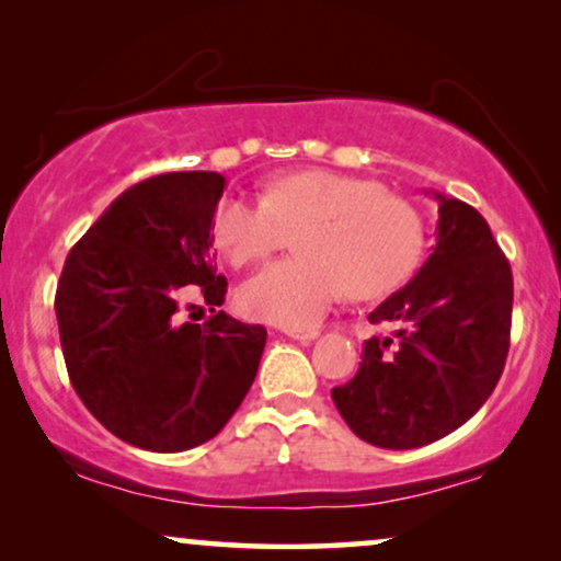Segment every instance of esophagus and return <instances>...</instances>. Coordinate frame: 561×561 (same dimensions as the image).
Wrapping results in <instances>:
<instances>
[{
    "mask_svg": "<svg viewBox=\"0 0 561 561\" xmlns=\"http://www.w3.org/2000/svg\"><path fill=\"white\" fill-rule=\"evenodd\" d=\"M289 339H297V342H313L318 336V329H285Z\"/></svg>",
    "mask_w": 561,
    "mask_h": 561,
    "instance_id": "34e87169",
    "label": "esophagus"
}]
</instances>
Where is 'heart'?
Masks as SVG:
<instances>
[{
    "mask_svg": "<svg viewBox=\"0 0 561 561\" xmlns=\"http://www.w3.org/2000/svg\"><path fill=\"white\" fill-rule=\"evenodd\" d=\"M297 232L300 256L276 261L238 289L248 318L308 329L346 293L380 297L407 282L424 253V219L380 183L333 170H297L268 183L264 198L228 194L211 215V238L232 266H251Z\"/></svg>",
    "mask_w": 561,
    "mask_h": 561,
    "instance_id": "heart-1",
    "label": "heart"
}]
</instances>
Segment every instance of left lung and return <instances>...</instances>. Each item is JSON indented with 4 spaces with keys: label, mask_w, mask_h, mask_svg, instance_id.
Returning <instances> with one entry per match:
<instances>
[{
    "label": "left lung",
    "mask_w": 561,
    "mask_h": 561,
    "mask_svg": "<svg viewBox=\"0 0 561 561\" xmlns=\"http://www.w3.org/2000/svg\"><path fill=\"white\" fill-rule=\"evenodd\" d=\"M437 198V245L407 287L367 316L396 325L367 339L357 375L331 391L365 443L411 450L469 422L497 386L510 350L513 272L486 219Z\"/></svg>",
    "instance_id": "left-lung-1"
}]
</instances>
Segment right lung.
<instances>
[{"instance_id":"1","label":"right lung","mask_w":561,"mask_h":561,"mask_svg":"<svg viewBox=\"0 0 561 561\" xmlns=\"http://www.w3.org/2000/svg\"><path fill=\"white\" fill-rule=\"evenodd\" d=\"M225 179L209 170L154 175L126 188L64 261L56 321L69 380L105 430L134 448L181 453L228 424L256 378L264 325L217 310L211 215ZM196 284L216 313L174 316Z\"/></svg>"}]
</instances>
